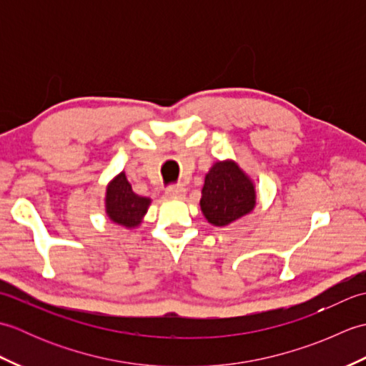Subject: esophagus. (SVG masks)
<instances>
[{
  "mask_svg": "<svg viewBox=\"0 0 366 366\" xmlns=\"http://www.w3.org/2000/svg\"><path fill=\"white\" fill-rule=\"evenodd\" d=\"M167 195L171 198H181L185 195V189L182 185H169L167 189Z\"/></svg>",
  "mask_w": 366,
  "mask_h": 366,
  "instance_id": "obj_1",
  "label": "esophagus"
}]
</instances>
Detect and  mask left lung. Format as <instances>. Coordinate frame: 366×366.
<instances>
[{
	"label": "left lung",
	"instance_id": "left-lung-1",
	"mask_svg": "<svg viewBox=\"0 0 366 366\" xmlns=\"http://www.w3.org/2000/svg\"><path fill=\"white\" fill-rule=\"evenodd\" d=\"M201 211L214 227H227L253 211L256 192L252 179L237 163L217 162L206 174Z\"/></svg>",
	"mask_w": 366,
	"mask_h": 366
}]
</instances>
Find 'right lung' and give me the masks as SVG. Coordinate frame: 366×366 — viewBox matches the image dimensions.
I'll return each instance as SVG.
<instances>
[{
    "label": "right lung",
    "mask_w": 366,
    "mask_h": 366,
    "mask_svg": "<svg viewBox=\"0 0 366 366\" xmlns=\"http://www.w3.org/2000/svg\"><path fill=\"white\" fill-rule=\"evenodd\" d=\"M149 204V198L138 197L132 190V185L124 173L116 176L107 187V215L110 217L112 222L122 224L126 228L138 227Z\"/></svg>",
    "instance_id": "right-lung-1"
}]
</instances>
